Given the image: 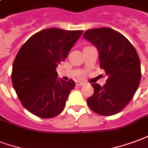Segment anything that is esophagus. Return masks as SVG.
Wrapping results in <instances>:
<instances>
[{
	"instance_id": "esophagus-1",
	"label": "esophagus",
	"mask_w": 148,
	"mask_h": 148,
	"mask_svg": "<svg viewBox=\"0 0 148 148\" xmlns=\"http://www.w3.org/2000/svg\"><path fill=\"white\" fill-rule=\"evenodd\" d=\"M84 84V83H82V82H79V81L75 82V85H76V86H83Z\"/></svg>"
}]
</instances>
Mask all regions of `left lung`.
Wrapping results in <instances>:
<instances>
[{"instance_id": "obj_1", "label": "left lung", "mask_w": 148, "mask_h": 148, "mask_svg": "<svg viewBox=\"0 0 148 148\" xmlns=\"http://www.w3.org/2000/svg\"><path fill=\"white\" fill-rule=\"evenodd\" d=\"M83 36L97 48L100 68L108 76L103 87L91 84L94 94L87 99V105L99 115L118 114L131 101L140 85V61L137 52L129 40L113 29H90Z\"/></svg>"}]
</instances>
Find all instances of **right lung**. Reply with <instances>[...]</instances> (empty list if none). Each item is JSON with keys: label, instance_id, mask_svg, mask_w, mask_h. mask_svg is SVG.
I'll return each instance as SVG.
<instances>
[{"label": "right lung", "instance_id": "obj_1", "mask_svg": "<svg viewBox=\"0 0 148 148\" xmlns=\"http://www.w3.org/2000/svg\"><path fill=\"white\" fill-rule=\"evenodd\" d=\"M83 31L43 30L19 49L12 65V82L22 105L41 118L63 111L75 81L58 79L56 68L65 60Z\"/></svg>", "mask_w": 148, "mask_h": 148}]
</instances>
